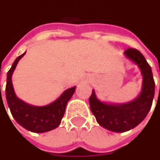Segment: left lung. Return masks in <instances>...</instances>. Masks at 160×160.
Returning <instances> with one entry per match:
<instances>
[{
    "label": "left lung",
    "instance_id": "obj_1",
    "mask_svg": "<svg viewBox=\"0 0 160 160\" xmlns=\"http://www.w3.org/2000/svg\"><path fill=\"white\" fill-rule=\"evenodd\" d=\"M124 55L141 70L142 85L139 96L129 102L116 104L101 101L93 90L89 98L91 112L98 123L112 132H126L142 123L150 112L155 96L152 69L143 55L135 48L127 49Z\"/></svg>",
    "mask_w": 160,
    "mask_h": 160
}]
</instances>
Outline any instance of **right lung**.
Instances as JSON below:
<instances>
[{
    "label": "right lung",
    "instance_id": "1",
    "mask_svg": "<svg viewBox=\"0 0 160 160\" xmlns=\"http://www.w3.org/2000/svg\"><path fill=\"white\" fill-rule=\"evenodd\" d=\"M25 53L26 52L18 56L15 60L10 70L7 73L5 88L6 101L14 119L22 128L34 133L48 132L55 129L61 124L62 118L64 114L66 104L75 93L76 86L65 90L56 100L46 106H32L22 101L16 96L12 83V75L14 73V70L16 69L18 61L25 55Z\"/></svg>",
    "mask_w": 160,
    "mask_h": 160
}]
</instances>
